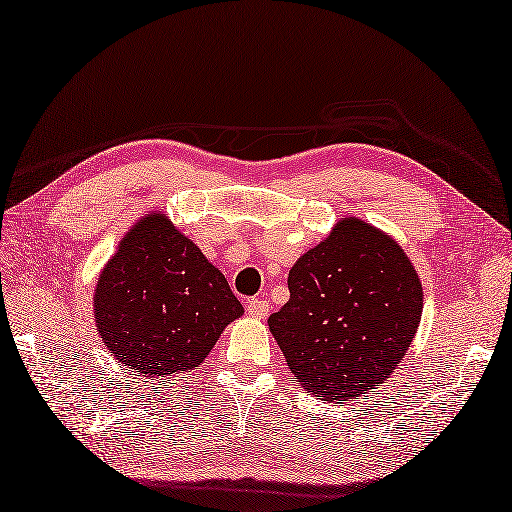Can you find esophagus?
<instances>
[{
    "instance_id": "obj_1",
    "label": "esophagus",
    "mask_w": 512,
    "mask_h": 512,
    "mask_svg": "<svg viewBox=\"0 0 512 512\" xmlns=\"http://www.w3.org/2000/svg\"><path fill=\"white\" fill-rule=\"evenodd\" d=\"M246 312H248V317L262 321V319L268 317V301H264V299H250L248 306H246Z\"/></svg>"
}]
</instances>
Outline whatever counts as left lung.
<instances>
[{
  "instance_id": "1",
  "label": "left lung",
  "mask_w": 512,
  "mask_h": 512,
  "mask_svg": "<svg viewBox=\"0 0 512 512\" xmlns=\"http://www.w3.org/2000/svg\"><path fill=\"white\" fill-rule=\"evenodd\" d=\"M290 299L268 328L297 383L323 400L376 389L405 358L422 317V284L402 246L358 217L297 259Z\"/></svg>"
}]
</instances>
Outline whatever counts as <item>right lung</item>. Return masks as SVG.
Segmentation results:
<instances>
[{"instance_id": "1", "label": "right lung", "mask_w": 512, "mask_h": 512, "mask_svg": "<svg viewBox=\"0 0 512 512\" xmlns=\"http://www.w3.org/2000/svg\"><path fill=\"white\" fill-rule=\"evenodd\" d=\"M242 303L162 211L129 228L94 290L96 332L118 363L165 378L200 367Z\"/></svg>"}]
</instances>
